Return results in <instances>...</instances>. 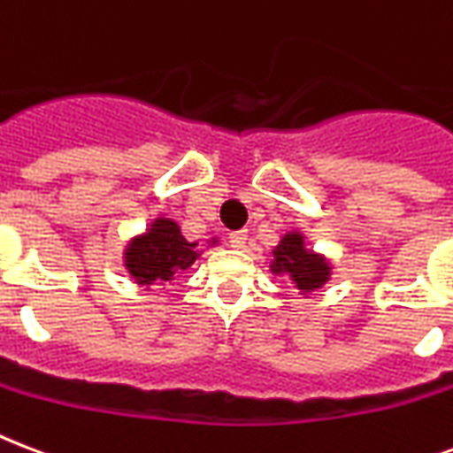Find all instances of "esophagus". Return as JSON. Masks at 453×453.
Returning a JSON list of instances; mask_svg holds the SVG:
<instances>
[{
    "label": "esophagus",
    "mask_w": 453,
    "mask_h": 453,
    "mask_svg": "<svg viewBox=\"0 0 453 453\" xmlns=\"http://www.w3.org/2000/svg\"><path fill=\"white\" fill-rule=\"evenodd\" d=\"M230 247L233 250H244L247 247V230H234V233H230Z\"/></svg>",
    "instance_id": "esophagus-1"
}]
</instances>
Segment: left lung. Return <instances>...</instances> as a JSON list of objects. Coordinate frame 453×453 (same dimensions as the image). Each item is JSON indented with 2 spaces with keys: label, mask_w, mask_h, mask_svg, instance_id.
I'll list each match as a JSON object with an SVG mask.
<instances>
[{
  "label": "left lung",
  "mask_w": 453,
  "mask_h": 453,
  "mask_svg": "<svg viewBox=\"0 0 453 453\" xmlns=\"http://www.w3.org/2000/svg\"><path fill=\"white\" fill-rule=\"evenodd\" d=\"M271 273L273 275H288L303 296L313 295L330 278H333V264L326 254L313 251L306 244V237L299 230H289L280 237V242L271 250Z\"/></svg>",
  "instance_id": "8db88e82"
}]
</instances>
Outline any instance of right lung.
<instances>
[{
    "instance_id": "1",
    "label": "right lung",
    "mask_w": 453,
    "mask_h": 453,
    "mask_svg": "<svg viewBox=\"0 0 453 453\" xmlns=\"http://www.w3.org/2000/svg\"><path fill=\"white\" fill-rule=\"evenodd\" d=\"M219 237H211L206 247H216ZM202 257L199 242H188L182 227L173 219L157 216L142 233L130 237L123 250V268L140 288H157L175 278L178 271H188Z\"/></svg>"
}]
</instances>
